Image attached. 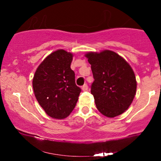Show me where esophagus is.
Here are the masks:
<instances>
[{"instance_id": "34e87169", "label": "esophagus", "mask_w": 161, "mask_h": 161, "mask_svg": "<svg viewBox=\"0 0 161 161\" xmlns=\"http://www.w3.org/2000/svg\"><path fill=\"white\" fill-rule=\"evenodd\" d=\"M82 91L88 90V86H87V84H84V85L82 86Z\"/></svg>"}]
</instances>
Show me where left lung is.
Listing matches in <instances>:
<instances>
[{"mask_svg": "<svg viewBox=\"0 0 161 161\" xmlns=\"http://www.w3.org/2000/svg\"><path fill=\"white\" fill-rule=\"evenodd\" d=\"M86 57L91 64L94 79L91 93L98 111L108 118L124 113L134 99L137 86L131 66L111 50L90 52Z\"/></svg>", "mask_w": 161, "mask_h": 161, "instance_id": "obj_1", "label": "left lung"}]
</instances>
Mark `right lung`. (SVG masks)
I'll return each mask as SVG.
<instances>
[{
  "mask_svg": "<svg viewBox=\"0 0 161 161\" xmlns=\"http://www.w3.org/2000/svg\"><path fill=\"white\" fill-rule=\"evenodd\" d=\"M72 53L58 50L39 65L32 79L37 101L50 117L63 119L75 107L81 92L71 69Z\"/></svg>",
  "mask_w": 161,
  "mask_h": 161,
  "instance_id": "obj_1",
  "label": "right lung"
}]
</instances>
